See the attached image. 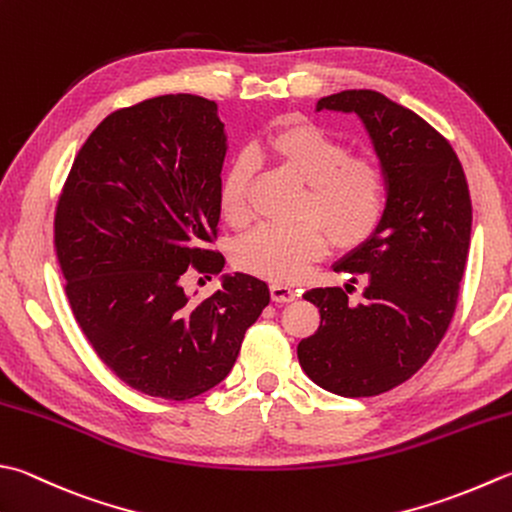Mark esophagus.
Segmentation results:
<instances>
[{"mask_svg": "<svg viewBox=\"0 0 512 512\" xmlns=\"http://www.w3.org/2000/svg\"><path fill=\"white\" fill-rule=\"evenodd\" d=\"M270 297H273V302H279V304H286V302H293V299L297 297V293L290 286H284V284H270Z\"/></svg>", "mask_w": 512, "mask_h": 512, "instance_id": "obj_1", "label": "esophagus"}]
</instances>
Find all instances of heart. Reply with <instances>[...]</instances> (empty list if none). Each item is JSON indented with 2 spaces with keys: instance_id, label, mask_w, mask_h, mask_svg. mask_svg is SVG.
Returning a JSON list of instances; mask_svg holds the SVG:
<instances>
[{
  "instance_id": "obj_1",
  "label": "heart",
  "mask_w": 512,
  "mask_h": 512,
  "mask_svg": "<svg viewBox=\"0 0 512 512\" xmlns=\"http://www.w3.org/2000/svg\"><path fill=\"white\" fill-rule=\"evenodd\" d=\"M306 184L297 226H259L237 244L235 262L248 273L275 282H293L310 262L324 255L326 233L335 248H353L373 235L386 208L384 170L375 159L350 155L342 139L310 122H290L273 130L253 150ZM250 164L235 159L219 186V206L230 224L250 217Z\"/></svg>"
}]
</instances>
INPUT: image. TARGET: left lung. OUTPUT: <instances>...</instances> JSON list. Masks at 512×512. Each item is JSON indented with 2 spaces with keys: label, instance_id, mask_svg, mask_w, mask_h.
Listing matches in <instances>:
<instances>
[{
  "label": "left lung",
  "instance_id": "1",
  "mask_svg": "<svg viewBox=\"0 0 512 512\" xmlns=\"http://www.w3.org/2000/svg\"><path fill=\"white\" fill-rule=\"evenodd\" d=\"M315 110L357 115L386 175V208L373 235L335 262L364 279L304 295L322 315L302 339L304 373L330 393L370 397L406 382L442 342L462 282L473 206L453 146L413 110L377 90H342Z\"/></svg>",
  "mask_w": 512,
  "mask_h": 512
}]
</instances>
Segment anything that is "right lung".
I'll return each mask as SVG.
<instances>
[{"instance_id":"1","label":"right lung","mask_w":512,"mask_h":512,"mask_svg":"<svg viewBox=\"0 0 512 512\" xmlns=\"http://www.w3.org/2000/svg\"><path fill=\"white\" fill-rule=\"evenodd\" d=\"M228 150L217 104L162 95L115 110L79 150L55 215L66 295L99 359L130 388L184 402L224 382L268 284L222 275L197 302L188 266L219 273L215 235Z\"/></svg>"}]
</instances>
